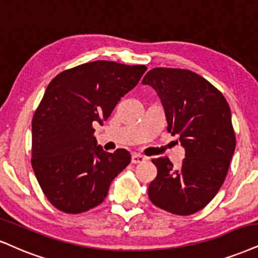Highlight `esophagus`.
Returning <instances> with one entry per match:
<instances>
[{"instance_id":"34e87169","label":"esophagus","mask_w":258,"mask_h":258,"mask_svg":"<svg viewBox=\"0 0 258 258\" xmlns=\"http://www.w3.org/2000/svg\"><path fill=\"white\" fill-rule=\"evenodd\" d=\"M147 160V158L144 157V155H140V154H133L132 157V163L133 164H142Z\"/></svg>"}]
</instances>
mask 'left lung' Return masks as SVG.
Wrapping results in <instances>:
<instances>
[{"label": "left lung", "instance_id": "8db88e82", "mask_svg": "<svg viewBox=\"0 0 258 258\" xmlns=\"http://www.w3.org/2000/svg\"><path fill=\"white\" fill-rule=\"evenodd\" d=\"M142 84L157 91L168 133L185 149L179 168L168 158L152 160L158 174L149 184V200L172 214H194L214 199L226 178L236 148L230 106L218 88L186 69L154 68Z\"/></svg>", "mask_w": 258, "mask_h": 258}]
</instances>
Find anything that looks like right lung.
Listing matches in <instances>:
<instances>
[{"label": "right lung", "mask_w": 258, "mask_h": 258, "mask_svg": "<svg viewBox=\"0 0 258 258\" xmlns=\"http://www.w3.org/2000/svg\"><path fill=\"white\" fill-rule=\"evenodd\" d=\"M146 66L94 61L67 69L47 86L32 119V167L49 202L67 214L100 205L130 163L126 149L97 146L95 124L139 84Z\"/></svg>", "instance_id": "right-lung-1"}]
</instances>
